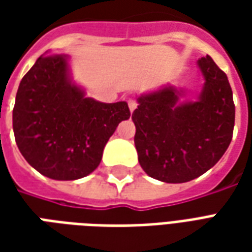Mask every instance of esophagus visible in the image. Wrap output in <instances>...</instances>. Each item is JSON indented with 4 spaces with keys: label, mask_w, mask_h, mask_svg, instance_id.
<instances>
[{
    "label": "esophagus",
    "mask_w": 252,
    "mask_h": 252,
    "mask_svg": "<svg viewBox=\"0 0 252 252\" xmlns=\"http://www.w3.org/2000/svg\"><path fill=\"white\" fill-rule=\"evenodd\" d=\"M128 106H129V110L131 112H133V110L136 109V106H137V102L135 101V99H128Z\"/></svg>",
    "instance_id": "1"
}]
</instances>
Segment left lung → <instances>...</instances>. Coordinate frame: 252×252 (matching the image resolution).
I'll return each instance as SVG.
<instances>
[{
    "label": "left lung",
    "mask_w": 252,
    "mask_h": 252,
    "mask_svg": "<svg viewBox=\"0 0 252 252\" xmlns=\"http://www.w3.org/2000/svg\"><path fill=\"white\" fill-rule=\"evenodd\" d=\"M204 75L197 101L180 102L185 92L164 86L137 98L132 113L135 147L142 169L167 184H182L213 167L227 151L235 126L232 89L209 55L201 58Z\"/></svg>",
    "instance_id": "left-lung-1"
}]
</instances>
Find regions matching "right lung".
<instances>
[{
  "label": "right lung",
  "mask_w": 252,
  "mask_h": 252,
  "mask_svg": "<svg viewBox=\"0 0 252 252\" xmlns=\"http://www.w3.org/2000/svg\"><path fill=\"white\" fill-rule=\"evenodd\" d=\"M131 116L126 101L105 104L72 82L67 55L40 57L20 82L13 132L20 153L40 174L74 181L98 167L117 126Z\"/></svg>",
  "instance_id": "right-lung-1"
}]
</instances>
